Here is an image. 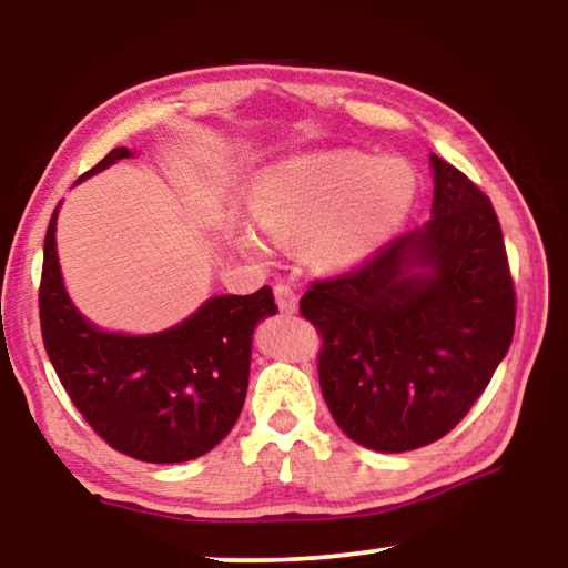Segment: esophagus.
<instances>
[{"label": "esophagus", "instance_id": "34e87169", "mask_svg": "<svg viewBox=\"0 0 568 568\" xmlns=\"http://www.w3.org/2000/svg\"><path fill=\"white\" fill-rule=\"evenodd\" d=\"M273 293H275V303H277V307H281L283 313H295L297 295H295V291H293L291 285L277 283V285L273 287Z\"/></svg>", "mask_w": 568, "mask_h": 568}]
</instances>
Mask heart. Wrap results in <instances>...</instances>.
Segmentation results:
<instances>
[{
    "instance_id": "b5f03b06",
    "label": "heart",
    "mask_w": 568,
    "mask_h": 568,
    "mask_svg": "<svg viewBox=\"0 0 568 568\" xmlns=\"http://www.w3.org/2000/svg\"><path fill=\"white\" fill-rule=\"evenodd\" d=\"M406 162L358 152L303 155L277 162L257 180L250 213L281 245H301L321 267H353L393 235L416 200ZM247 247L261 245L245 237Z\"/></svg>"
}]
</instances>
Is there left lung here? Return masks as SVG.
I'll list each match as a JSON object with an SVG mask.
<instances>
[{
    "label": "left lung",
    "mask_w": 568,
    "mask_h": 568,
    "mask_svg": "<svg viewBox=\"0 0 568 568\" xmlns=\"http://www.w3.org/2000/svg\"><path fill=\"white\" fill-rule=\"evenodd\" d=\"M430 165L428 223L351 271L313 281L301 297V315L323 338L318 376L335 423L383 454L454 430L486 390L516 325L491 200L446 160L430 155Z\"/></svg>",
    "instance_id": "left-lung-1"
}]
</instances>
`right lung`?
<instances>
[{"instance_id": "obj_1", "label": "right lung", "mask_w": 568, "mask_h": 568, "mask_svg": "<svg viewBox=\"0 0 568 568\" xmlns=\"http://www.w3.org/2000/svg\"><path fill=\"white\" fill-rule=\"evenodd\" d=\"M130 158L114 148L84 178ZM57 210L44 237L40 325L57 378L104 444L148 464H182L223 440L243 410L250 335L277 307L263 285L217 295L185 323L155 335L102 333L64 293L54 247Z\"/></svg>"}]
</instances>
